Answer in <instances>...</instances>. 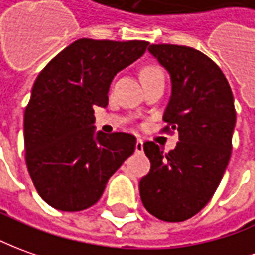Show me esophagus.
I'll return each instance as SVG.
<instances>
[{
	"label": "esophagus",
	"instance_id": "obj_1",
	"mask_svg": "<svg viewBox=\"0 0 255 255\" xmlns=\"http://www.w3.org/2000/svg\"><path fill=\"white\" fill-rule=\"evenodd\" d=\"M143 144H144V143H143L141 138H137V140H136V152H138V154L143 152Z\"/></svg>",
	"mask_w": 255,
	"mask_h": 255
}]
</instances>
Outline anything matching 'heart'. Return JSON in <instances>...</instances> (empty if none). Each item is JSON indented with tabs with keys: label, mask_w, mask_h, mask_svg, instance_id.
Returning <instances> with one entry per match:
<instances>
[{
	"label": "heart",
	"mask_w": 255,
	"mask_h": 255,
	"mask_svg": "<svg viewBox=\"0 0 255 255\" xmlns=\"http://www.w3.org/2000/svg\"><path fill=\"white\" fill-rule=\"evenodd\" d=\"M141 77L143 80L144 79H151V77H162V73L158 68H154V66H150V68H145L143 73H141Z\"/></svg>",
	"instance_id": "b5f03b06"
}]
</instances>
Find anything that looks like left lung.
<instances>
[{
    "label": "left lung",
    "instance_id": "obj_1",
    "mask_svg": "<svg viewBox=\"0 0 255 255\" xmlns=\"http://www.w3.org/2000/svg\"><path fill=\"white\" fill-rule=\"evenodd\" d=\"M148 51L171 77L165 129L178 130L179 143L168 154L144 143L151 169L138 183L140 197L158 219L180 222L201 211L221 183L231 159L235 100L218 65L203 52L173 44Z\"/></svg>",
    "mask_w": 255,
    "mask_h": 255
}]
</instances>
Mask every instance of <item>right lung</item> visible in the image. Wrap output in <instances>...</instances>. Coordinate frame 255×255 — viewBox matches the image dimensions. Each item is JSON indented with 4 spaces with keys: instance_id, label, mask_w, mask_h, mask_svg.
<instances>
[{
    "instance_id": "right-lung-1",
    "label": "right lung",
    "mask_w": 255,
    "mask_h": 255,
    "mask_svg": "<svg viewBox=\"0 0 255 255\" xmlns=\"http://www.w3.org/2000/svg\"><path fill=\"white\" fill-rule=\"evenodd\" d=\"M147 45L80 38L37 76L24 111V151L37 193L51 207L82 211L96 204L108 179L134 152V136L96 131L94 108L108 105L112 79Z\"/></svg>"
}]
</instances>
